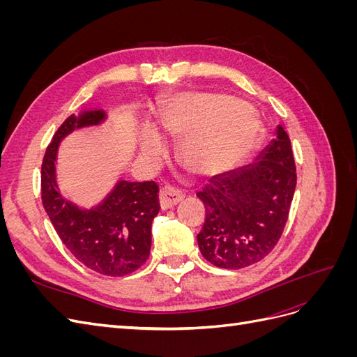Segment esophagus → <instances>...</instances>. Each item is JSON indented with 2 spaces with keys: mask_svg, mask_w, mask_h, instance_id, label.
Masks as SVG:
<instances>
[{
  "mask_svg": "<svg viewBox=\"0 0 357 357\" xmlns=\"http://www.w3.org/2000/svg\"><path fill=\"white\" fill-rule=\"evenodd\" d=\"M181 199H183V193L178 189L172 188V186L162 188L160 192H159V204H160V208L162 210L172 208Z\"/></svg>",
  "mask_w": 357,
  "mask_h": 357,
  "instance_id": "esophagus-1",
  "label": "esophagus"
}]
</instances>
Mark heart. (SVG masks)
<instances>
[{
    "mask_svg": "<svg viewBox=\"0 0 357 357\" xmlns=\"http://www.w3.org/2000/svg\"><path fill=\"white\" fill-rule=\"evenodd\" d=\"M162 131L180 138L177 155L190 174L211 178L245 165L261 146L264 129L244 101L229 95L186 93L158 117ZM142 156L156 160L167 143L158 129L143 125L137 138Z\"/></svg>",
    "mask_w": 357,
    "mask_h": 357,
    "instance_id": "1",
    "label": "heart"
}]
</instances>
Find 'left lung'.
I'll return each instance as SVG.
<instances>
[{
    "instance_id": "obj_1",
    "label": "left lung",
    "mask_w": 357,
    "mask_h": 357,
    "mask_svg": "<svg viewBox=\"0 0 357 357\" xmlns=\"http://www.w3.org/2000/svg\"><path fill=\"white\" fill-rule=\"evenodd\" d=\"M295 188L294 152L278 125L275 138L253 164L214 177L197 193L205 207V222L197 235L202 256L225 269L262 261L283 234Z\"/></svg>"
}]
</instances>
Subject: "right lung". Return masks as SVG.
I'll return each instance as SVG.
<instances>
[{"mask_svg": "<svg viewBox=\"0 0 357 357\" xmlns=\"http://www.w3.org/2000/svg\"><path fill=\"white\" fill-rule=\"evenodd\" d=\"M105 121L101 109L83 110L63 122L47 146L41 165V201L71 255L95 273L122 277L134 273L150 255L152 222L159 213L155 181L119 180L98 202L79 204L56 181V156L63 138Z\"/></svg>", "mask_w": 357, "mask_h": 357, "instance_id": "obj_1", "label": "right lung"}]
</instances>
